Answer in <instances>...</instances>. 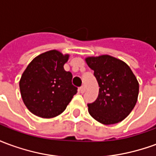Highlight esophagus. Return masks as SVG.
Segmentation results:
<instances>
[{
    "label": "esophagus",
    "mask_w": 156,
    "mask_h": 156,
    "mask_svg": "<svg viewBox=\"0 0 156 156\" xmlns=\"http://www.w3.org/2000/svg\"><path fill=\"white\" fill-rule=\"evenodd\" d=\"M79 92L81 93V94H83L85 92V87L84 86H82V87H80L79 88Z\"/></svg>",
    "instance_id": "1"
}]
</instances>
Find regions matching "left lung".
I'll return each mask as SVG.
<instances>
[{"label":"left lung","mask_w":156,"mask_h":156,"mask_svg":"<svg viewBox=\"0 0 156 156\" xmlns=\"http://www.w3.org/2000/svg\"><path fill=\"white\" fill-rule=\"evenodd\" d=\"M85 62L97 79V99L88 104V113L105 125L117 124L130 114L139 95V82L124 61L109 55L87 57Z\"/></svg>","instance_id":"obj_1"}]
</instances>
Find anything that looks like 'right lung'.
Listing matches in <instances>:
<instances>
[{
    "mask_svg": "<svg viewBox=\"0 0 156 156\" xmlns=\"http://www.w3.org/2000/svg\"><path fill=\"white\" fill-rule=\"evenodd\" d=\"M70 55L50 50L37 56L23 72L19 87L24 105L33 115L51 119L61 115L70 103L77 88L73 75L63 66Z\"/></svg>",
    "mask_w": 156,
    "mask_h": 156,
    "instance_id": "1",
    "label": "right lung"
}]
</instances>
